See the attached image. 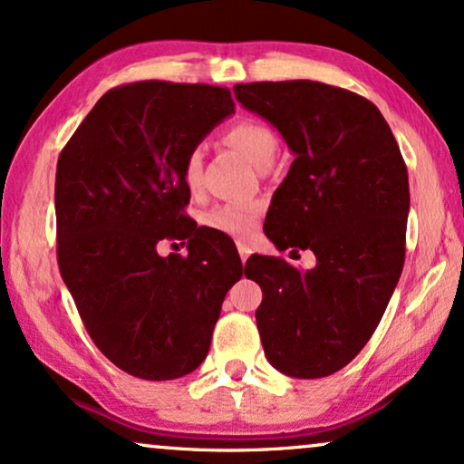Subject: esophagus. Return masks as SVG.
<instances>
[{
  "instance_id": "obj_1",
  "label": "esophagus",
  "mask_w": 464,
  "mask_h": 464,
  "mask_svg": "<svg viewBox=\"0 0 464 464\" xmlns=\"http://www.w3.org/2000/svg\"><path fill=\"white\" fill-rule=\"evenodd\" d=\"M237 249H238V254H240V260L246 262V257L251 256L249 243H245V240H237Z\"/></svg>"
}]
</instances>
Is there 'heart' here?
I'll return each mask as SVG.
<instances>
[{"label": "heart", "instance_id": "obj_1", "mask_svg": "<svg viewBox=\"0 0 464 464\" xmlns=\"http://www.w3.org/2000/svg\"><path fill=\"white\" fill-rule=\"evenodd\" d=\"M226 142L243 155L246 161H251L257 170L264 164L275 160L276 153V138L266 125L257 121H245L234 123L230 130L226 131ZM202 180V153L200 149H194L183 164V183L191 194L200 189ZM260 218V207L257 204L240 202V204H219V207L210 208L204 215V226L210 230L227 234V237H245L246 232L254 227V224Z\"/></svg>", "mask_w": 464, "mask_h": 464}]
</instances>
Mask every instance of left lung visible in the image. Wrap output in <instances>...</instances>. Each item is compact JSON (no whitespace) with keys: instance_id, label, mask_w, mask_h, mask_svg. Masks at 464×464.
Here are the masks:
<instances>
[{"instance_id":"8db88e82","label":"left lung","mask_w":464,"mask_h":464,"mask_svg":"<svg viewBox=\"0 0 464 464\" xmlns=\"http://www.w3.org/2000/svg\"><path fill=\"white\" fill-rule=\"evenodd\" d=\"M234 98L284 136L294 153L264 221L279 251H313L300 270L254 256L264 353L284 375H333L375 333L405 262L407 166L379 108L315 81L246 82Z\"/></svg>"}]
</instances>
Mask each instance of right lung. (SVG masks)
Returning a JSON list of instances; mask_svg holds the SVG:
<instances>
[{
  "mask_svg": "<svg viewBox=\"0 0 464 464\" xmlns=\"http://www.w3.org/2000/svg\"><path fill=\"white\" fill-rule=\"evenodd\" d=\"M232 112L226 87L131 82L102 95L59 155V270L98 350L134 377L196 371L243 276L234 243L183 215L185 158ZM188 236V258L157 254Z\"/></svg>",
  "mask_w": 464,
  "mask_h": 464,
  "instance_id": "add662e5",
  "label": "right lung"
}]
</instances>
